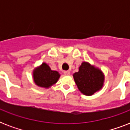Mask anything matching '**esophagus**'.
<instances>
[{
    "label": "esophagus",
    "instance_id": "1",
    "mask_svg": "<svg viewBox=\"0 0 130 130\" xmlns=\"http://www.w3.org/2000/svg\"><path fill=\"white\" fill-rule=\"evenodd\" d=\"M63 73H64L65 75H69V74H70V71H63Z\"/></svg>",
    "mask_w": 130,
    "mask_h": 130
}]
</instances>
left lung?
Instances as JSON below:
<instances>
[{"mask_svg":"<svg viewBox=\"0 0 130 130\" xmlns=\"http://www.w3.org/2000/svg\"><path fill=\"white\" fill-rule=\"evenodd\" d=\"M73 78L79 90L86 96H91L103 86L105 76L101 69L83 62L79 71L73 74Z\"/></svg>","mask_w":130,"mask_h":130,"instance_id":"1","label":"left lung"}]
</instances>
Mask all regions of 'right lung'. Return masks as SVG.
<instances>
[{
    "instance_id": "1",
    "label": "right lung",
    "mask_w": 130,
    "mask_h": 130,
    "mask_svg": "<svg viewBox=\"0 0 130 130\" xmlns=\"http://www.w3.org/2000/svg\"><path fill=\"white\" fill-rule=\"evenodd\" d=\"M60 74L57 71L51 70L46 63H43L33 71L34 81L38 86L48 88L57 83Z\"/></svg>"
}]
</instances>
